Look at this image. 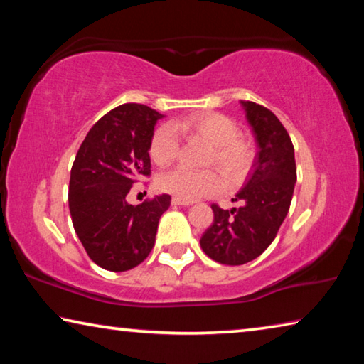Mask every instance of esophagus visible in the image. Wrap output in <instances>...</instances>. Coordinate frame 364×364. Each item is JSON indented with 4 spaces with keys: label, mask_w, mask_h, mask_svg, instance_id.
Listing matches in <instances>:
<instances>
[{
    "label": "esophagus",
    "mask_w": 364,
    "mask_h": 364,
    "mask_svg": "<svg viewBox=\"0 0 364 364\" xmlns=\"http://www.w3.org/2000/svg\"><path fill=\"white\" fill-rule=\"evenodd\" d=\"M171 204L173 205H191L193 204V200H184V199H180V197H173V199H171Z\"/></svg>",
    "instance_id": "34e87169"
}]
</instances>
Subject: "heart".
<instances>
[{
  "instance_id": "heart-1",
  "label": "heart",
  "mask_w": 364,
  "mask_h": 364,
  "mask_svg": "<svg viewBox=\"0 0 364 364\" xmlns=\"http://www.w3.org/2000/svg\"><path fill=\"white\" fill-rule=\"evenodd\" d=\"M178 133L186 138H197L210 146L204 165H215L228 181H237L254 164V146L250 141L237 136V125L230 117L218 112H200L175 122L164 123L152 133L149 154L157 165H168L180 152ZM159 188L184 200L217 193L220 178L213 170H189L176 167L160 175Z\"/></svg>"
}]
</instances>
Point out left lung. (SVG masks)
Returning a JSON list of instances; mask_svg holds the SVG:
<instances>
[{"instance_id":"1","label":"left lung","mask_w":364,"mask_h":364,"mask_svg":"<svg viewBox=\"0 0 364 364\" xmlns=\"http://www.w3.org/2000/svg\"><path fill=\"white\" fill-rule=\"evenodd\" d=\"M257 141V157L247 184L223 210L212 205L213 221L200 237V247L221 264H244L260 257L274 241L291 207L297 181L294 146L282 123L269 109L241 101Z\"/></svg>"}]
</instances>
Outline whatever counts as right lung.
I'll list each match as a JSON object with an SVG mask.
<instances>
[{"label":"right lung","instance_id":"1","mask_svg":"<svg viewBox=\"0 0 364 364\" xmlns=\"http://www.w3.org/2000/svg\"><path fill=\"white\" fill-rule=\"evenodd\" d=\"M162 114L143 104H122L86 134L70 170L69 208L86 254L97 267L127 271L151 254L168 194L132 205L127 194L151 175L149 144Z\"/></svg>","mask_w":364,"mask_h":364}]
</instances>
